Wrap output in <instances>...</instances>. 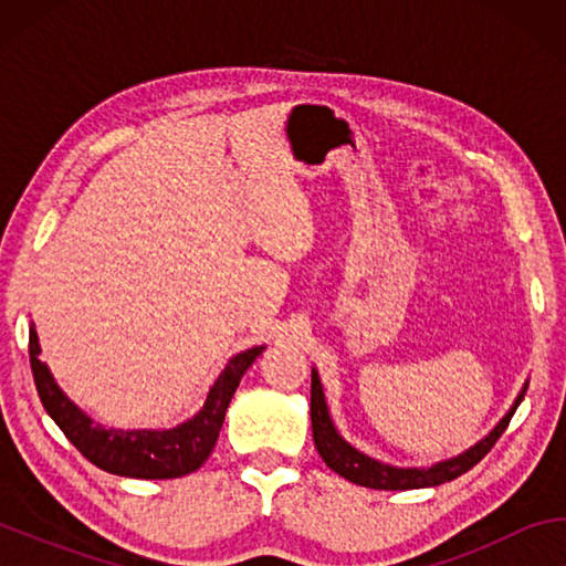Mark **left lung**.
I'll use <instances>...</instances> for the list:
<instances>
[{"mask_svg":"<svg viewBox=\"0 0 566 566\" xmlns=\"http://www.w3.org/2000/svg\"><path fill=\"white\" fill-rule=\"evenodd\" d=\"M522 399H524V391L516 397L510 415H506L500 424L494 427V432L486 439H482L476 447L469 449V452L459 454L457 459H449V462H442L437 467H429V469H397V467L379 464V462H375V459L364 457L361 452H357V449L344 442L329 419L327 401H324V391H322L317 371H312L314 447H317V452L324 459V464H327L332 472H337L339 476L349 479L352 484L369 486V490H421V486H437V484L452 482V479L462 476L476 462H482V459L490 454V449L496 444V439H500L504 434V429L510 427V421H512L514 411H516V407H520Z\"/></svg>","mask_w":566,"mask_h":566,"instance_id":"obj_1","label":"left lung"}]
</instances>
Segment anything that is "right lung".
Wrapping results in <instances>:
<instances>
[{"label": "right lung", "mask_w": 566, "mask_h": 566, "mask_svg": "<svg viewBox=\"0 0 566 566\" xmlns=\"http://www.w3.org/2000/svg\"><path fill=\"white\" fill-rule=\"evenodd\" d=\"M262 349L264 347H252L229 359L214 387L209 389L202 411L185 424L167 429V432H117V429L92 424V419L62 395L50 369L40 361V342H36V332L30 329V364L36 395H40L46 415L92 464L109 474L134 479H177L191 474L207 462L217 444L219 429L224 424L227 407L239 387V379L244 377V371L252 367Z\"/></svg>", "instance_id": "right-lung-1"}]
</instances>
